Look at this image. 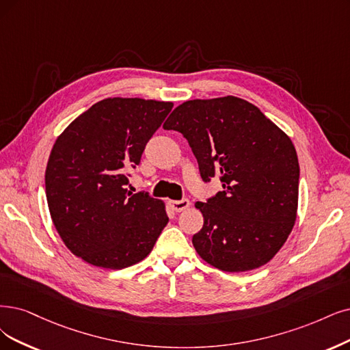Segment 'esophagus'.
<instances>
[{
    "label": "esophagus",
    "mask_w": 350,
    "mask_h": 350,
    "mask_svg": "<svg viewBox=\"0 0 350 350\" xmlns=\"http://www.w3.org/2000/svg\"><path fill=\"white\" fill-rule=\"evenodd\" d=\"M168 204H170V208L174 211V212H182L185 209L189 208V199H182V200H170L168 202Z\"/></svg>",
    "instance_id": "obj_1"
}]
</instances>
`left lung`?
Instances as JSON below:
<instances>
[{
  "instance_id": "left-lung-1",
  "label": "left lung",
  "mask_w": 350,
  "mask_h": 350,
  "mask_svg": "<svg viewBox=\"0 0 350 350\" xmlns=\"http://www.w3.org/2000/svg\"><path fill=\"white\" fill-rule=\"evenodd\" d=\"M163 128L183 134L204 183L222 182L224 190L196 203L204 219L191 239L198 254L228 273L267 264L295 222L300 167L291 139L235 96L187 100Z\"/></svg>"
}]
</instances>
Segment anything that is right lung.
<instances>
[{"instance_id":"add662e5","label":"right lung","mask_w":350,"mask_h":350,"mask_svg":"<svg viewBox=\"0 0 350 350\" xmlns=\"http://www.w3.org/2000/svg\"><path fill=\"white\" fill-rule=\"evenodd\" d=\"M172 108V102L108 98L56 139L46 168L49 211L63 242L83 261L122 269L151 252L168 222L164 203L126 186Z\"/></svg>"}]
</instances>
